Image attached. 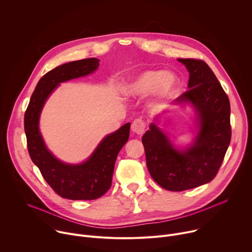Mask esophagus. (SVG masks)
Segmentation results:
<instances>
[{
    "instance_id": "obj_1",
    "label": "esophagus",
    "mask_w": 252,
    "mask_h": 252,
    "mask_svg": "<svg viewBox=\"0 0 252 252\" xmlns=\"http://www.w3.org/2000/svg\"><path fill=\"white\" fill-rule=\"evenodd\" d=\"M145 128H146V124L141 119L135 120L131 125V130L136 134H142L143 131H145Z\"/></svg>"
}]
</instances>
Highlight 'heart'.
Returning a JSON list of instances; mask_svg holds the SVG:
<instances>
[{"label":"heart","mask_w":252,"mask_h":252,"mask_svg":"<svg viewBox=\"0 0 252 252\" xmlns=\"http://www.w3.org/2000/svg\"><path fill=\"white\" fill-rule=\"evenodd\" d=\"M181 86L178 76L170 70L148 69L134 77L124 89L128 97L151 94V101L159 104L172 97Z\"/></svg>","instance_id":"1"}]
</instances>
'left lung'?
<instances>
[{
	"instance_id": "1",
	"label": "left lung",
	"mask_w": 252,
	"mask_h": 252,
	"mask_svg": "<svg viewBox=\"0 0 252 252\" xmlns=\"http://www.w3.org/2000/svg\"><path fill=\"white\" fill-rule=\"evenodd\" d=\"M186 65L189 91L171 105H189L194 113L192 140L175 145L160 126L163 111L142 135L147 166L154 181L164 189L183 191L211 182L217 175L231 138L230 103L220 83L206 63L177 59Z\"/></svg>"
}]
</instances>
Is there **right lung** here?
I'll list each match as a JSON object with an SVG mask.
<instances>
[{"label": "right lung", "instance_id": "obj_1", "mask_svg": "<svg viewBox=\"0 0 252 252\" xmlns=\"http://www.w3.org/2000/svg\"><path fill=\"white\" fill-rule=\"evenodd\" d=\"M98 65L99 60L91 58L65 63L50 70L35 87L25 114V132L32 162L60 196L71 200L96 199L110 189L116 159L128 139L130 124L105 135L83 162L68 163L48 149L40 130V118L48 98L62 83L89 76Z\"/></svg>", "mask_w": 252, "mask_h": 252}]
</instances>
